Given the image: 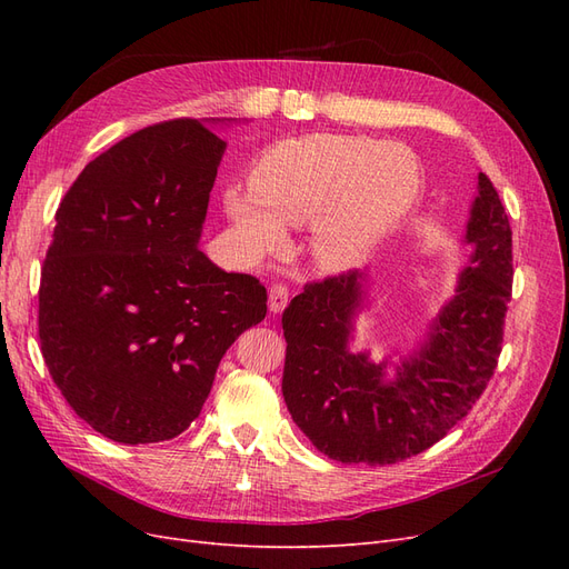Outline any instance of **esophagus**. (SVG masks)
I'll return each instance as SVG.
<instances>
[{
	"label": "esophagus",
	"instance_id": "obj_1",
	"mask_svg": "<svg viewBox=\"0 0 569 569\" xmlns=\"http://www.w3.org/2000/svg\"><path fill=\"white\" fill-rule=\"evenodd\" d=\"M289 301V291L284 284H272L268 291V308L270 313H282Z\"/></svg>",
	"mask_w": 569,
	"mask_h": 569
}]
</instances>
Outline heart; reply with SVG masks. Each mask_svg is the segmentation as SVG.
<instances>
[{"mask_svg":"<svg viewBox=\"0 0 569 569\" xmlns=\"http://www.w3.org/2000/svg\"><path fill=\"white\" fill-rule=\"evenodd\" d=\"M425 187L416 153L360 134L289 137L258 157L251 187L222 194L234 242L247 258L287 244V226L311 220L313 263L341 274L368 263L418 209Z\"/></svg>","mask_w":569,"mask_h":569,"instance_id":"1","label":"heart"}]
</instances>
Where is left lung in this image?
Wrapping results in <instances>:
<instances>
[{"label":"left lung","instance_id":"left-lung-1","mask_svg":"<svg viewBox=\"0 0 569 569\" xmlns=\"http://www.w3.org/2000/svg\"><path fill=\"white\" fill-rule=\"evenodd\" d=\"M460 242L470 253L453 297L410 351L372 360L368 349H353L356 320L375 301L370 270L306 284L284 308V403L327 458L391 465L418 456L487 389L510 301L512 232L485 173Z\"/></svg>","mask_w":569,"mask_h":569}]
</instances>
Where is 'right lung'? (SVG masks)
<instances>
[{"instance_id": "right-lung-1", "label": "right lung", "mask_w": 569, "mask_h": 569, "mask_svg": "<svg viewBox=\"0 0 569 569\" xmlns=\"http://www.w3.org/2000/svg\"><path fill=\"white\" fill-rule=\"evenodd\" d=\"M247 120V118H239ZM237 118H178L84 166L40 282V343L78 418L118 443H157L199 418L220 358L266 318V287L199 249Z\"/></svg>"}]
</instances>
